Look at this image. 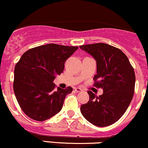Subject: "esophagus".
Segmentation results:
<instances>
[{
  "label": "esophagus",
  "instance_id": "1",
  "mask_svg": "<svg viewBox=\"0 0 148 148\" xmlns=\"http://www.w3.org/2000/svg\"><path fill=\"white\" fill-rule=\"evenodd\" d=\"M74 90H75V91L76 92H80L82 91V89H81V88H74Z\"/></svg>",
  "mask_w": 148,
  "mask_h": 148
}]
</instances>
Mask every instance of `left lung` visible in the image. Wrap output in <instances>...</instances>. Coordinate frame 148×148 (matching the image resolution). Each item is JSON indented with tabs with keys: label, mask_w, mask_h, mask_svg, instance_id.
<instances>
[{
	"label": "left lung",
	"mask_w": 148,
	"mask_h": 148,
	"mask_svg": "<svg viewBox=\"0 0 148 148\" xmlns=\"http://www.w3.org/2000/svg\"><path fill=\"white\" fill-rule=\"evenodd\" d=\"M79 47L96 60L94 86L103 89L99 97L88 92L90 99L81 105V114L95 126H109L123 116L132 101L136 81L134 68L127 56L113 46L97 43Z\"/></svg>",
	"instance_id": "1"
}]
</instances>
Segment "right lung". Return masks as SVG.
<instances>
[{"mask_svg": "<svg viewBox=\"0 0 148 148\" xmlns=\"http://www.w3.org/2000/svg\"><path fill=\"white\" fill-rule=\"evenodd\" d=\"M79 49L48 44L25 51L14 67L13 88L18 104L29 118L45 121L59 113L72 88H58L53 81L63 72L64 62Z\"/></svg>", "mask_w": 148, "mask_h": 148, "instance_id": "right-lung-1", "label": "right lung"}]
</instances>
